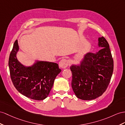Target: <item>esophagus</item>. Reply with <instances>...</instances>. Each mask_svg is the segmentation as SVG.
<instances>
[{"mask_svg":"<svg viewBox=\"0 0 125 125\" xmlns=\"http://www.w3.org/2000/svg\"><path fill=\"white\" fill-rule=\"evenodd\" d=\"M69 61L66 59H62L59 62V66L62 69H64L68 66Z\"/></svg>","mask_w":125,"mask_h":125,"instance_id":"34e87169","label":"esophagus"}]
</instances>
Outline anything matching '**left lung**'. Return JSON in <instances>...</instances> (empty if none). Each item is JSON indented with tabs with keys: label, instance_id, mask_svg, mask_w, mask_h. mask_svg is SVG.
Here are the masks:
<instances>
[{
	"label": "left lung",
	"instance_id": "1",
	"mask_svg": "<svg viewBox=\"0 0 125 125\" xmlns=\"http://www.w3.org/2000/svg\"><path fill=\"white\" fill-rule=\"evenodd\" d=\"M95 53H87L79 64H72V88L76 97L93 100L103 94L109 84L114 70V61L109 45L104 37L98 38Z\"/></svg>",
	"mask_w": 125,
	"mask_h": 125
}]
</instances>
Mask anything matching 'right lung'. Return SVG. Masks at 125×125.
Wrapping results in <instances>:
<instances>
[{"instance_id":"add662e5","label":"right lung","mask_w":125,"mask_h":125,"mask_svg":"<svg viewBox=\"0 0 125 125\" xmlns=\"http://www.w3.org/2000/svg\"><path fill=\"white\" fill-rule=\"evenodd\" d=\"M18 40L15 41L9 55L8 65L11 81L21 94L31 99L42 100L49 94L56 76L61 72L57 63L36 61L26 66L19 62Z\"/></svg>"}]
</instances>
